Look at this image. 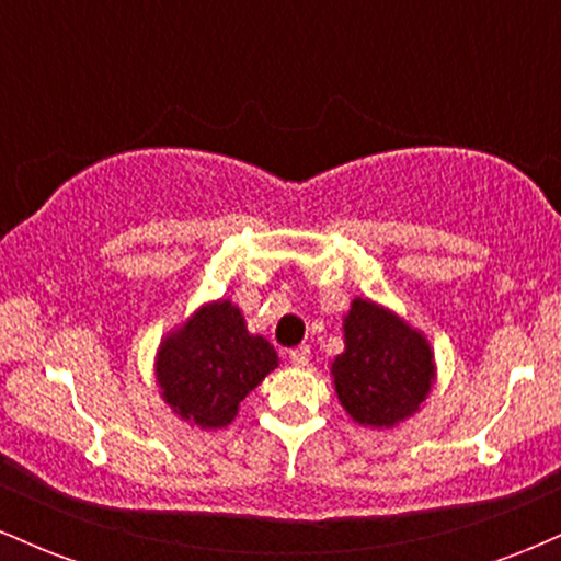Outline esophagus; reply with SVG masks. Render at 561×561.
<instances>
[{
  "label": "esophagus",
  "instance_id": "esophagus-1",
  "mask_svg": "<svg viewBox=\"0 0 561 561\" xmlns=\"http://www.w3.org/2000/svg\"><path fill=\"white\" fill-rule=\"evenodd\" d=\"M287 358L293 366H306L308 358H311V351H308V345H298L287 353Z\"/></svg>",
  "mask_w": 561,
  "mask_h": 561
}]
</instances>
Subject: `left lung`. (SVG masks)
<instances>
[{
    "mask_svg": "<svg viewBox=\"0 0 561 561\" xmlns=\"http://www.w3.org/2000/svg\"><path fill=\"white\" fill-rule=\"evenodd\" d=\"M343 332L345 351L332 362V382L347 416L375 430L414 416L435 385L427 337L369 298H353Z\"/></svg>",
    "mask_w": 561,
    "mask_h": 561,
    "instance_id": "8db88e82",
    "label": "left lung"
}]
</instances>
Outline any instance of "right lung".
<instances>
[{
	"mask_svg": "<svg viewBox=\"0 0 561 561\" xmlns=\"http://www.w3.org/2000/svg\"><path fill=\"white\" fill-rule=\"evenodd\" d=\"M276 366L274 345L248 332L240 308L214 300L160 340L156 379L173 414L199 430H218L234 422L244 396Z\"/></svg>",
	"mask_w": 561,
	"mask_h": 561,
	"instance_id": "obj_1",
	"label": "right lung"
}]
</instances>
